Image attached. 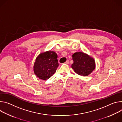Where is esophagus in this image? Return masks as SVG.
<instances>
[{
    "label": "esophagus",
    "mask_w": 122,
    "mask_h": 122,
    "mask_svg": "<svg viewBox=\"0 0 122 122\" xmlns=\"http://www.w3.org/2000/svg\"><path fill=\"white\" fill-rule=\"evenodd\" d=\"M64 63L66 64H68L69 63V61H67Z\"/></svg>",
    "instance_id": "1"
}]
</instances>
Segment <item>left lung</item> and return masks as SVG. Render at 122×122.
<instances>
[{
  "label": "left lung",
  "instance_id": "obj_1",
  "mask_svg": "<svg viewBox=\"0 0 122 122\" xmlns=\"http://www.w3.org/2000/svg\"><path fill=\"white\" fill-rule=\"evenodd\" d=\"M74 63L72 68L79 75L87 76L95 69V61L87 54L81 52L75 53L72 55Z\"/></svg>",
  "mask_w": 122,
  "mask_h": 122
}]
</instances>
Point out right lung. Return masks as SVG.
I'll use <instances>...</instances> for the list:
<instances>
[{"mask_svg": "<svg viewBox=\"0 0 122 122\" xmlns=\"http://www.w3.org/2000/svg\"><path fill=\"white\" fill-rule=\"evenodd\" d=\"M57 54L54 51H47L40 54L36 59L34 72L39 78L46 80L56 71L59 66Z\"/></svg>", "mask_w": 122, "mask_h": 122, "instance_id": "1", "label": "right lung"}]
</instances>
